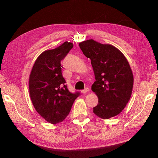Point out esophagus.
Segmentation results:
<instances>
[{
    "instance_id": "1",
    "label": "esophagus",
    "mask_w": 158,
    "mask_h": 158,
    "mask_svg": "<svg viewBox=\"0 0 158 158\" xmlns=\"http://www.w3.org/2000/svg\"><path fill=\"white\" fill-rule=\"evenodd\" d=\"M89 91V88H85L84 89L82 90V93H83V94H85V93L88 92Z\"/></svg>"
}]
</instances>
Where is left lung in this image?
<instances>
[{
  "label": "left lung",
  "mask_w": 158,
  "mask_h": 158,
  "mask_svg": "<svg viewBox=\"0 0 158 158\" xmlns=\"http://www.w3.org/2000/svg\"><path fill=\"white\" fill-rule=\"evenodd\" d=\"M84 55L90 59L95 82L92 90L98 97L94 113L108 119L120 113L131 99L134 78L127 59L121 51L94 40L79 44Z\"/></svg>",
  "instance_id": "1"
}]
</instances>
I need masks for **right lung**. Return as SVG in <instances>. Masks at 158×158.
<instances>
[{
    "label": "right lung",
    "mask_w": 158,
    "mask_h": 158,
    "mask_svg": "<svg viewBox=\"0 0 158 158\" xmlns=\"http://www.w3.org/2000/svg\"><path fill=\"white\" fill-rule=\"evenodd\" d=\"M73 47L66 41L37 57L29 78L30 96L36 111L51 124L64 120L80 92L71 93L64 84L60 61Z\"/></svg>",
    "instance_id": "add662e5"
}]
</instances>
